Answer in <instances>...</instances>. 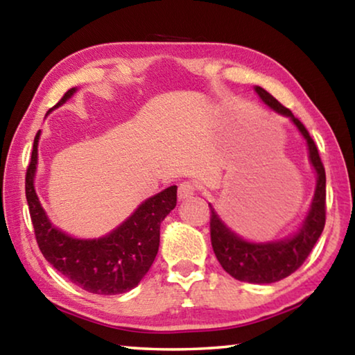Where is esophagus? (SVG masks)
Masks as SVG:
<instances>
[{"label": "esophagus", "mask_w": 355, "mask_h": 355, "mask_svg": "<svg viewBox=\"0 0 355 355\" xmlns=\"http://www.w3.org/2000/svg\"><path fill=\"white\" fill-rule=\"evenodd\" d=\"M196 184L191 183V182H184L178 186V202H183V200H188L191 199L192 196L196 194Z\"/></svg>", "instance_id": "1"}]
</instances>
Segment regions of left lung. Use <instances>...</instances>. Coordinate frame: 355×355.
I'll use <instances>...</instances> for the list:
<instances>
[{
    "label": "left lung",
    "mask_w": 355,
    "mask_h": 355,
    "mask_svg": "<svg viewBox=\"0 0 355 355\" xmlns=\"http://www.w3.org/2000/svg\"><path fill=\"white\" fill-rule=\"evenodd\" d=\"M254 89L264 105L280 116L290 119L307 142L309 161L316 173L313 199H311L309 213L305 214L297 230L285 238L264 243L244 239L222 220L211 203H209V209H211L209 230H211V245L216 258L225 269V272L236 280L249 282V284H274L291 275L302 266L318 238L321 236L324 224H326V171L307 128L293 116L288 107L282 106L263 87L255 86Z\"/></svg>",
    "instance_id": "1"
}]
</instances>
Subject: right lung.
Returning a JSON list of instances; mask_svg holds the SVG:
<instances>
[{
  "label": "right lung",
  "instance_id": "obj_1",
  "mask_svg": "<svg viewBox=\"0 0 355 355\" xmlns=\"http://www.w3.org/2000/svg\"><path fill=\"white\" fill-rule=\"evenodd\" d=\"M78 91L71 87L53 110L62 106ZM34 137L31 163L26 171V200L35 239L45 260L71 284L94 294H122L139 285L159 248L161 222L177 205V186H169L137 207L130 218L100 238H75L51 224L35 192L37 147Z\"/></svg>",
  "mask_w": 355,
  "mask_h": 355
}]
</instances>
